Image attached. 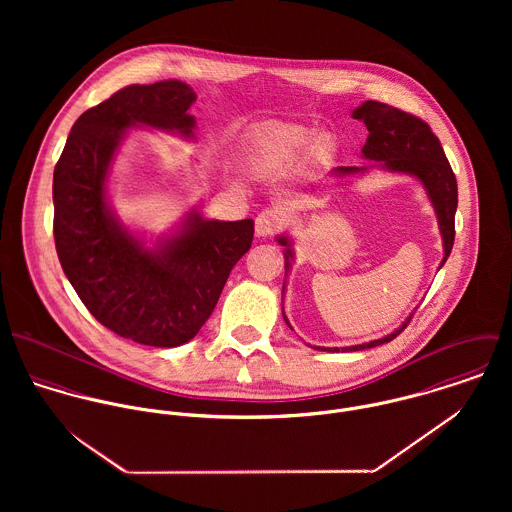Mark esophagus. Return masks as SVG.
<instances>
[{
	"instance_id": "34e87169",
	"label": "esophagus",
	"mask_w": 512,
	"mask_h": 512,
	"mask_svg": "<svg viewBox=\"0 0 512 512\" xmlns=\"http://www.w3.org/2000/svg\"><path fill=\"white\" fill-rule=\"evenodd\" d=\"M284 226L282 215L274 209H264L258 217H256V234L258 236H272L276 232H280V228Z\"/></svg>"
}]
</instances>
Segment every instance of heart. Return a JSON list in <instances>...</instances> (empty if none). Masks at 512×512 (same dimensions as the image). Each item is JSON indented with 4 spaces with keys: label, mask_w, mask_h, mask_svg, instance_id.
<instances>
[{
    "label": "heart",
    "mask_w": 512,
    "mask_h": 512,
    "mask_svg": "<svg viewBox=\"0 0 512 512\" xmlns=\"http://www.w3.org/2000/svg\"><path fill=\"white\" fill-rule=\"evenodd\" d=\"M307 142L309 136L295 126L258 128L248 142V167L260 175L282 171L292 165Z\"/></svg>",
    "instance_id": "1"
}]
</instances>
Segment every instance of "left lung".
I'll list each match as a JSON object with an SVG mask.
<instances>
[{
  "instance_id": "left-lung-1",
  "label": "left lung",
  "mask_w": 512,
  "mask_h": 512,
  "mask_svg": "<svg viewBox=\"0 0 512 512\" xmlns=\"http://www.w3.org/2000/svg\"><path fill=\"white\" fill-rule=\"evenodd\" d=\"M353 118L365 122L368 138L363 147V155L370 161H376V163H372V167H380V169L394 171V173H408L424 185V189L436 209L439 232L443 238V260L439 264V268H441L445 264L447 256L451 254L453 240H455L457 181H455V173L451 171V165L443 153V147L439 144L438 136L432 132V128L424 120H420L404 110H398L394 106H388L384 102H376V100H366L359 108H355ZM366 169L368 167H337V169H333V173L339 177H347V175L365 173ZM278 242L282 246H286V254H284L286 270H290L293 260L292 242L288 236H280ZM284 319H286V315H284ZM410 319H412V315L394 333H390L382 339L363 343V345L343 347L341 351L343 353L365 351V349L384 345V343L392 341L396 335H400L406 329V325L410 323ZM286 323H288V319H286ZM313 349L339 353L337 347H333V349L313 347Z\"/></svg>"
}]
</instances>
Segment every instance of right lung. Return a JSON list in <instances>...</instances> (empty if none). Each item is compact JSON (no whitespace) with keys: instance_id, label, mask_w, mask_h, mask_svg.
<instances>
[{"instance_id":"obj_1","label":"right lung","mask_w":512,"mask_h":512,"mask_svg":"<svg viewBox=\"0 0 512 512\" xmlns=\"http://www.w3.org/2000/svg\"><path fill=\"white\" fill-rule=\"evenodd\" d=\"M197 100L181 80L132 84L86 110L55 165V246L74 292L104 327L149 347H179L211 317L234 264L250 250L254 220H205L191 211L153 248L108 207L106 181L130 128L193 140Z\"/></svg>"}]
</instances>
